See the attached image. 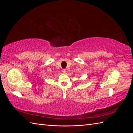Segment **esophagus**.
<instances>
[{"label": "esophagus", "instance_id": "34e87169", "mask_svg": "<svg viewBox=\"0 0 133 133\" xmlns=\"http://www.w3.org/2000/svg\"><path fill=\"white\" fill-rule=\"evenodd\" d=\"M62 71H63V73L64 74H66V70L65 69H63Z\"/></svg>", "mask_w": 133, "mask_h": 133}]
</instances>
